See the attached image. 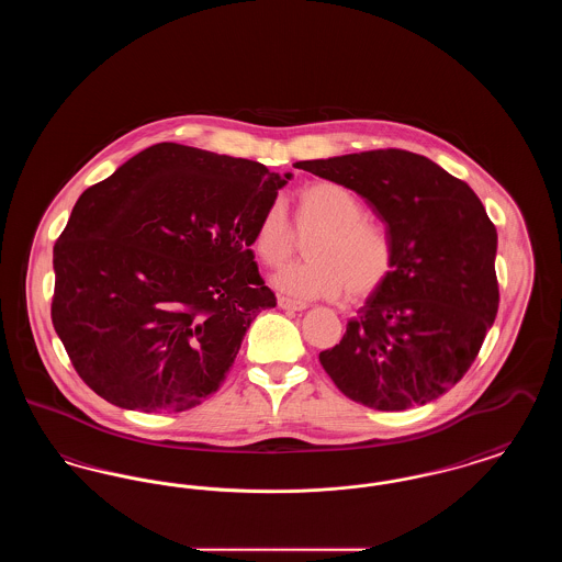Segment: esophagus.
Instances as JSON below:
<instances>
[{
    "instance_id": "34e87169",
    "label": "esophagus",
    "mask_w": 562,
    "mask_h": 562,
    "mask_svg": "<svg viewBox=\"0 0 562 562\" xmlns=\"http://www.w3.org/2000/svg\"><path fill=\"white\" fill-rule=\"evenodd\" d=\"M278 305H280L282 310H294V312H301V310L307 307V303L296 301V299H289V296H278Z\"/></svg>"
}]
</instances>
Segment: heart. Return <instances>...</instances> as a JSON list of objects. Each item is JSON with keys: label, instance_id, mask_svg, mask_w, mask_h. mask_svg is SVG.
<instances>
[{"label": "heart", "instance_id": "b5f03b06", "mask_svg": "<svg viewBox=\"0 0 562 562\" xmlns=\"http://www.w3.org/2000/svg\"><path fill=\"white\" fill-rule=\"evenodd\" d=\"M294 227L305 234L307 259L276 276V286L301 299H349L376 293L396 266L390 232L364 216L358 195L335 181H314L294 193ZM280 202L269 204L252 232V250L268 268L293 257L296 234Z\"/></svg>", "mask_w": 562, "mask_h": 562}]
</instances>
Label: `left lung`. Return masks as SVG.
<instances>
[{
  "label": "left lung",
  "instance_id": "8db88e82",
  "mask_svg": "<svg viewBox=\"0 0 562 562\" xmlns=\"http://www.w3.org/2000/svg\"><path fill=\"white\" fill-rule=\"evenodd\" d=\"M299 166L360 193L396 248L392 276L344 339L321 351L322 369L348 398L376 411L436 401L470 371L499 307L497 229L479 195L404 149Z\"/></svg>",
  "mask_w": 562,
  "mask_h": 562
}]
</instances>
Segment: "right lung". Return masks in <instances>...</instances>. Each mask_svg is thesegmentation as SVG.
Here are the masks:
<instances>
[{
    "instance_id": "1",
    "label": "right lung",
    "mask_w": 562,
    "mask_h": 562,
    "mask_svg": "<svg viewBox=\"0 0 562 562\" xmlns=\"http://www.w3.org/2000/svg\"><path fill=\"white\" fill-rule=\"evenodd\" d=\"M291 175L158 143L86 189L54 244V330L81 381L131 411L181 413L276 307L250 250Z\"/></svg>"
}]
</instances>
